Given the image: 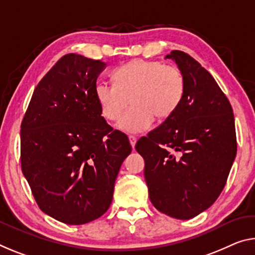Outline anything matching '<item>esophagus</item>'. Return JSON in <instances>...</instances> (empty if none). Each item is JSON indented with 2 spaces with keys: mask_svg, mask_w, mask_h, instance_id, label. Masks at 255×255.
<instances>
[{
  "mask_svg": "<svg viewBox=\"0 0 255 255\" xmlns=\"http://www.w3.org/2000/svg\"><path fill=\"white\" fill-rule=\"evenodd\" d=\"M128 138H129V142H130V145L132 147L135 146V144H136V140H137V138L136 137L134 136V135H129L128 136Z\"/></svg>",
  "mask_w": 255,
  "mask_h": 255,
  "instance_id": "34e87169",
  "label": "esophagus"
}]
</instances>
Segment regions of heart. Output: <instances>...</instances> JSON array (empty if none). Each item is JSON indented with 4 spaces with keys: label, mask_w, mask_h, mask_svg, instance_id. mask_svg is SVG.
Instances as JSON below:
<instances>
[{
    "label": "heart",
    "mask_w": 255,
    "mask_h": 255,
    "mask_svg": "<svg viewBox=\"0 0 255 255\" xmlns=\"http://www.w3.org/2000/svg\"><path fill=\"white\" fill-rule=\"evenodd\" d=\"M115 84L98 83L95 95L101 112L109 121L119 119L129 102L131 108L118 126L130 132L144 131L154 118L164 120L173 115L185 94V77L175 66L137 59L113 71Z\"/></svg>",
    "instance_id": "b5f03b06"
}]
</instances>
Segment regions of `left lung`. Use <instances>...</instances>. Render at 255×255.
<instances>
[{
	"instance_id": "obj_1",
	"label": "left lung",
	"mask_w": 255,
	"mask_h": 255,
	"mask_svg": "<svg viewBox=\"0 0 255 255\" xmlns=\"http://www.w3.org/2000/svg\"><path fill=\"white\" fill-rule=\"evenodd\" d=\"M175 60L185 94L173 115L137 140L152 204L180 220L196 217L219 197L237 152L233 108L210 72L183 51Z\"/></svg>"
}]
</instances>
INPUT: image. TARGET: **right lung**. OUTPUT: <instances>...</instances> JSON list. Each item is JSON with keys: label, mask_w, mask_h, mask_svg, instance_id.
<instances>
[{"label": "right lung", "mask_w": 255, "mask_h": 255, "mask_svg": "<svg viewBox=\"0 0 255 255\" xmlns=\"http://www.w3.org/2000/svg\"><path fill=\"white\" fill-rule=\"evenodd\" d=\"M106 62L63 55L36 86L21 121L20 160L36 203L68 225L107 212L131 146L107 124L95 95Z\"/></svg>", "instance_id": "add662e5"}]
</instances>
